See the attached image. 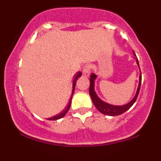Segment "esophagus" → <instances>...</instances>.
Instances as JSON below:
<instances>
[{"label":"esophagus","instance_id":"obj_1","mask_svg":"<svg viewBox=\"0 0 161 161\" xmlns=\"http://www.w3.org/2000/svg\"><path fill=\"white\" fill-rule=\"evenodd\" d=\"M91 68H92V66H91V65H89V64H86V65L83 67L82 74L84 76H86V77L89 76L90 73H91Z\"/></svg>","mask_w":161,"mask_h":161}]
</instances>
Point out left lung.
I'll return each mask as SVG.
<instances>
[{
    "mask_svg": "<svg viewBox=\"0 0 161 161\" xmlns=\"http://www.w3.org/2000/svg\"><path fill=\"white\" fill-rule=\"evenodd\" d=\"M133 53L135 54V52L133 51ZM136 63H137L138 68H139V64H138V60L137 57L136 58ZM97 78V75L95 73H92L90 75V87H89V95L91 96V98L92 100V102L95 104V108L99 110L101 114H105V115L108 116H118L120 115V114H123V113L128 110L132 105L134 104V103L136 102V99H137L138 93L140 91V87H141V83H142V74H141V70H140V75H139V83H138V87L137 92H136V95L133 97V99L131 101H129L128 104L122 105V106H115V105H112L108 103L104 102L102 100L99 98L98 96L97 95L96 92L95 91V80Z\"/></svg>",
    "mask_w": 161,
    "mask_h": 161,
    "instance_id": "obj_1",
    "label": "left lung"
}]
</instances>
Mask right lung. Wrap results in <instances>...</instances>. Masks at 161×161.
Segmentation results:
<instances>
[{
  "label": "right lung",
  "mask_w": 161,
  "mask_h": 161,
  "mask_svg": "<svg viewBox=\"0 0 161 161\" xmlns=\"http://www.w3.org/2000/svg\"><path fill=\"white\" fill-rule=\"evenodd\" d=\"M81 75H82V73L81 72H78V73H76V74L75 75V77L74 79H73V90H72V94H71V97H70L69 99V104H68L67 107H66V109L64 110H63V111L60 113V114H57L56 116H53V117H51L49 118V120H57V119H60V118L64 117V116L66 115V113L68 112V110H69V108H70V105H71V101H72V97H73V93H74V91H75V83H76V81L77 79H78L79 77H80Z\"/></svg>",
  "instance_id": "obj_1"
}]
</instances>
